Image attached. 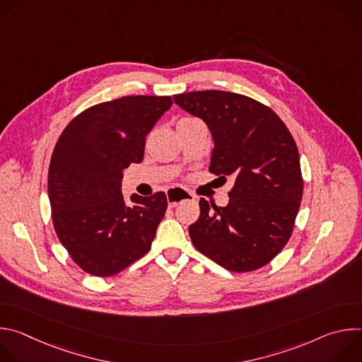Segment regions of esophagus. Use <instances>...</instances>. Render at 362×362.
<instances>
[{
    "label": "esophagus",
    "mask_w": 362,
    "mask_h": 362,
    "mask_svg": "<svg viewBox=\"0 0 362 362\" xmlns=\"http://www.w3.org/2000/svg\"><path fill=\"white\" fill-rule=\"evenodd\" d=\"M190 199H194V196L182 187H173L168 192V200H169L170 208H176L179 203Z\"/></svg>",
    "instance_id": "esophagus-1"
}]
</instances>
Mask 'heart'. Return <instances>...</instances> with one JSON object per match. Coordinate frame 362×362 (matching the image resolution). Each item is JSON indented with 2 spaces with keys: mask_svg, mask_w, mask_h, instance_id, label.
<instances>
[{
  "mask_svg": "<svg viewBox=\"0 0 362 362\" xmlns=\"http://www.w3.org/2000/svg\"><path fill=\"white\" fill-rule=\"evenodd\" d=\"M182 120H194V119H182ZM182 120H180V122H182Z\"/></svg>",
  "mask_w": 362,
  "mask_h": 362,
  "instance_id": "heart-1",
  "label": "heart"
}]
</instances>
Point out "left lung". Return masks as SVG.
I'll return each instance as SVG.
<instances>
[{"instance_id": "left-lung-1", "label": "left lung", "mask_w": 362, "mask_h": 362, "mask_svg": "<svg viewBox=\"0 0 362 362\" xmlns=\"http://www.w3.org/2000/svg\"><path fill=\"white\" fill-rule=\"evenodd\" d=\"M173 100L208 124L209 172L235 179L223 208L200 199V216L189 226L194 247L232 272L265 267L289 240L302 200L293 137L272 109L243 94L204 90Z\"/></svg>"}]
</instances>
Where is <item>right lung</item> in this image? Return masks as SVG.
<instances>
[{"label":"right lung","instance_id":"obj_1","mask_svg":"<svg viewBox=\"0 0 362 362\" xmlns=\"http://www.w3.org/2000/svg\"><path fill=\"white\" fill-rule=\"evenodd\" d=\"M173 105L169 95L100 103L63 130L48 169L51 216L62 245L87 274L117 275L144 256L168 209L163 192L122 194L123 170L140 163L146 136Z\"/></svg>","mask_w":362,"mask_h":362}]
</instances>
